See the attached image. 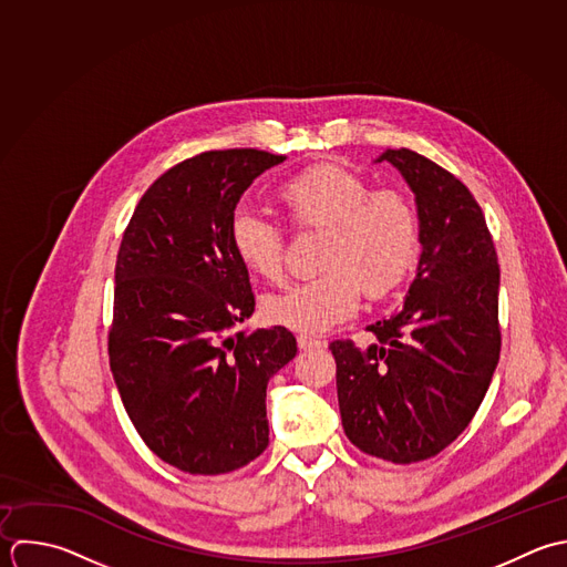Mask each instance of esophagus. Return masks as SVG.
I'll return each mask as SVG.
<instances>
[{
    "mask_svg": "<svg viewBox=\"0 0 567 567\" xmlns=\"http://www.w3.org/2000/svg\"><path fill=\"white\" fill-rule=\"evenodd\" d=\"M327 342L324 340H320V338H313V336H307V333H300L298 336V347L302 349V351H307V349H320V347H324Z\"/></svg>",
    "mask_w": 567,
    "mask_h": 567,
    "instance_id": "esophagus-1",
    "label": "esophagus"
}]
</instances>
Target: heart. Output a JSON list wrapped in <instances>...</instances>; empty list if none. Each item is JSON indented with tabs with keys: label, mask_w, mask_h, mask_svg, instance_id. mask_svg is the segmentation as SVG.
Wrapping results in <instances>:
<instances>
[{
	"label": "heart",
	"mask_w": 567,
	"mask_h": 567,
	"mask_svg": "<svg viewBox=\"0 0 567 567\" xmlns=\"http://www.w3.org/2000/svg\"><path fill=\"white\" fill-rule=\"evenodd\" d=\"M280 203L298 229H322L318 276L265 300L269 322L322 333L349 320L362 293H391L417 254V214L406 194L371 189L369 181L338 163H320L282 183ZM229 240L247 271L282 282L285 229L260 209L240 205L229 218Z\"/></svg>",
	"instance_id": "heart-1"
}]
</instances>
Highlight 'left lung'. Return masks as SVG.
Wrapping results in <instances>:
<instances>
[{
	"label": "left lung",
	"mask_w": 567,
	"mask_h": 567,
	"mask_svg": "<svg viewBox=\"0 0 567 567\" xmlns=\"http://www.w3.org/2000/svg\"><path fill=\"white\" fill-rule=\"evenodd\" d=\"M415 194L422 256L404 307L367 327L378 342L329 344L347 437L362 453L413 464L442 453L475 417L499 362V262L471 189L400 147L378 163Z\"/></svg>",
	"instance_id": "1"
}]
</instances>
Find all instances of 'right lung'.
I'll return each mask as SVG.
<instances>
[{"instance_id": "1", "label": "right lung", "mask_w": 567, "mask_h": 567, "mask_svg": "<svg viewBox=\"0 0 567 567\" xmlns=\"http://www.w3.org/2000/svg\"><path fill=\"white\" fill-rule=\"evenodd\" d=\"M282 161L251 147L196 154L150 185L123 231L110 369L141 440L189 475L238 471L267 449V384L298 351L285 327L236 331L256 300L229 218Z\"/></svg>"}]
</instances>
